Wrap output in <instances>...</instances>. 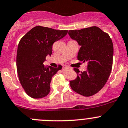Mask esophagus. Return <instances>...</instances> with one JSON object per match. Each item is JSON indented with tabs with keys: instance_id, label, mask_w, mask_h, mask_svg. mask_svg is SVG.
<instances>
[{
	"instance_id": "1",
	"label": "esophagus",
	"mask_w": 128,
	"mask_h": 128,
	"mask_svg": "<svg viewBox=\"0 0 128 128\" xmlns=\"http://www.w3.org/2000/svg\"><path fill=\"white\" fill-rule=\"evenodd\" d=\"M67 68V66H63V68Z\"/></svg>"
}]
</instances>
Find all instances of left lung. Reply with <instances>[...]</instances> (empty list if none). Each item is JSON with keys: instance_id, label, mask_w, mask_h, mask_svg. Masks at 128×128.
I'll return each mask as SVG.
<instances>
[{"instance_id": "1", "label": "left lung", "mask_w": 128, "mask_h": 128, "mask_svg": "<svg viewBox=\"0 0 128 128\" xmlns=\"http://www.w3.org/2000/svg\"><path fill=\"white\" fill-rule=\"evenodd\" d=\"M68 34L78 42L80 48L78 60L87 62V70L79 74L77 78L70 81V86L75 92L89 97L102 88L110 74L112 66L114 48L112 40L108 33L96 26L70 30Z\"/></svg>"}]
</instances>
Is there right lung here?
<instances>
[{
  "label": "right lung",
  "mask_w": 128,
  "mask_h": 128,
  "mask_svg": "<svg viewBox=\"0 0 128 128\" xmlns=\"http://www.w3.org/2000/svg\"><path fill=\"white\" fill-rule=\"evenodd\" d=\"M66 30L36 26L21 38L17 52V70L19 81L26 94L34 98L46 96L50 92L52 77L62 66H44L47 56L52 54L55 41L65 37Z\"/></svg>",
  "instance_id": "1"
}]
</instances>
